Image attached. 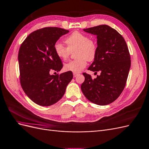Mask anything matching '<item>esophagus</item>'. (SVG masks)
<instances>
[{
	"label": "esophagus",
	"instance_id": "1",
	"mask_svg": "<svg viewBox=\"0 0 149 149\" xmlns=\"http://www.w3.org/2000/svg\"><path fill=\"white\" fill-rule=\"evenodd\" d=\"M78 74H79L78 73H73V76H74V78H76V76H77Z\"/></svg>",
	"mask_w": 149,
	"mask_h": 149
}]
</instances>
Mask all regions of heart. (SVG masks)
I'll use <instances>...</instances> for the list:
<instances>
[{"label": "heart", "instance_id": "b5f03b06", "mask_svg": "<svg viewBox=\"0 0 149 149\" xmlns=\"http://www.w3.org/2000/svg\"><path fill=\"white\" fill-rule=\"evenodd\" d=\"M67 47L60 42L54 45V51L60 59L66 60L70 56L71 52H75L77 59L67 63L64 66L66 71L74 73H79L86 66V60L93 61L96 57L97 45L96 41L89 38L87 35L79 31H74L65 39Z\"/></svg>", "mask_w": 149, "mask_h": 149}]
</instances>
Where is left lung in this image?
Instances as JSON below:
<instances>
[{
	"mask_svg": "<svg viewBox=\"0 0 149 149\" xmlns=\"http://www.w3.org/2000/svg\"><path fill=\"white\" fill-rule=\"evenodd\" d=\"M83 30L97 36V53L88 70L101 71V74L93 79L91 75L83 73L85 79L81 89L89 101L107 105L117 100L125 88L131 62L129 49L123 36L109 26Z\"/></svg>",
	"mask_w": 149,
	"mask_h": 149,
	"instance_id": "1",
	"label": "left lung"
}]
</instances>
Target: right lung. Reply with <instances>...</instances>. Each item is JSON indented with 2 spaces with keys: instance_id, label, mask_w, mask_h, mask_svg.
<instances>
[{
  "instance_id": "1",
  "label": "right lung",
  "mask_w": 149,
  "mask_h": 149,
  "mask_svg": "<svg viewBox=\"0 0 149 149\" xmlns=\"http://www.w3.org/2000/svg\"><path fill=\"white\" fill-rule=\"evenodd\" d=\"M69 30L45 27L31 33L21 44L18 55L20 81L24 91L35 103L42 106L54 104L63 96L73 79L71 71H60L63 64L54 51V45Z\"/></svg>"
}]
</instances>
